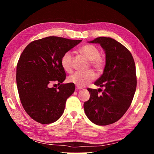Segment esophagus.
Segmentation results:
<instances>
[{"label": "esophagus", "instance_id": "esophagus-1", "mask_svg": "<svg viewBox=\"0 0 154 154\" xmlns=\"http://www.w3.org/2000/svg\"><path fill=\"white\" fill-rule=\"evenodd\" d=\"M76 90H82V87H78V86H76Z\"/></svg>", "mask_w": 154, "mask_h": 154}]
</instances>
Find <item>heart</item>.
<instances>
[{
	"instance_id": "obj_1",
	"label": "heart",
	"mask_w": 154,
	"mask_h": 154,
	"mask_svg": "<svg viewBox=\"0 0 154 154\" xmlns=\"http://www.w3.org/2000/svg\"><path fill=\"white\" fill-rule=\"evenodd\" d=\"M78 53L89 60L91 66L96 71L100 72L105 66V60L101 57L100 50L92 44H85L78 49ZM72 56L70 52L65 53L61 58V65L67 72L72 71ZM95 78V74L92 71L87 72H76L68 78L69 82L74 83L79 87H84Z\"/></svg>"
}]
</instances>
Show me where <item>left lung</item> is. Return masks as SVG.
<instances>
[{"label": "left lung", "instance_id": "obj_1", "mask_svg": "<svg viewBox=\"0 0 154 154\" xmlns=\"http://www.w3.org/2000/svg\"><path fill=\"white\" fill-rule=\"evenodd\" d=\"M88 42L100 44L105 51L103 72L94 83L105 89L100 95L99 89L88 88L90 98L83 107L93 123L110 125L122 118L131 105L137 85L136 66L130 51L113 38L102 36Z\"/></svg>", "mask_w": 154, "mask_h": 154}]
</instances>
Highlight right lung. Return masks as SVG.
Returning <instances> with one entry per match:
<instances>
[{
  "label": "right lung",
  "mask_w": 154,
  "mask_h": 154,
  "mask_svg": "<svg viewBox=\"0 0 154 154\" xmlns=\"http://www.w3.org/2000/svg\"><path fill=\"white\" fill-rule=\"evenodd\" d=\"M81 42L49 36L32 42L22 53L17 66L18 92L24 110L36 122L52 123L63 113L75 86L62 83L66 74L61 58ZM54 82L60 85L57 89L50 87Z\"/></svg>",
  "instance_id": "add662e5"
}]
</instances>
